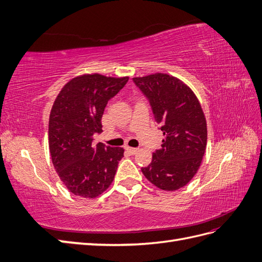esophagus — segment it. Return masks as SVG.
I'll return each mask as SVG.
<instances>
[{
    "label": "esophagus",
    "instance_id": "obj_1",
    "mask_svg": "<svg viewBox=\"0 0 262 262\" xmlns=\"http://www.w3.org/2000/svg\"><path fill=\"white\" fill-rule=\"evenodd\" d=\"M126 150H128V152L131 155H134V154H137L139 152V149L138 148H134V147H126Z\"/></svg>",
    "mask_w": 262,
    "mask_h": 262
}]
</instances>
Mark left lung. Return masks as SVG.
I'll return each mask as SVG.
<instances>
[{
	"mask_svg": "<svg viewBox=\"0 0 262 262\" xmlns=\"http://www.w3.org/2000/svg\"><path fill=\"white\" fill-rule=\"evenodd\" d=\"M133 83L152 108L164 139L142 172L166 191L186 186L200 167L207 147V121L193 92L178 78L156 73L134 77Z\"/></svg>",
	"mask_w": 262,
	"mask_h": 262,
	"instance_id": "1",
	"label": "left lung"
}]
</instances>
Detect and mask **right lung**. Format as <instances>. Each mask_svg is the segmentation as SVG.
I'll return each instance as SVG.
<instances>
[{
    "label": "right lung",
    "mask_w": 262,
    "mask_h": 262,
    "mask_svg": "<svg viewBox=\"0 0 262 262\" xmlns=\"http://www.w3.org/2000/svg\"><path fill=\"white\" fill-rule=\"evenodd\" d=\"M129 77L87 74L71 80L55 99L49 119L51 160L63 184L75 195L96 198L112 184L122 147L94 143L101 132L107 102Z\"/></svg>",
    "instance_id": "obj_1"
}]
</instances>
